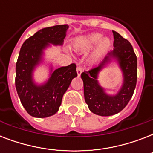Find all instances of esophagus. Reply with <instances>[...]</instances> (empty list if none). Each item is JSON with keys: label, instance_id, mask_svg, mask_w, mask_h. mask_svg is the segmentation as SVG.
I'll return each mask as SVG.
<instances>
[{"label": "esophagus", "instance_id": "obj_1", "mask_svg": "<svg viewBox=\"0 0 153 153\" xmlns=\"http://www.w3.org/2000/svg\"><path fill=\"white\" fill-rule=\"evenodd\" d=\"M82 68L81 67H77V74L79 76H80V74H82Z\"/></svg>", "mask_w": 153, "mask_h": 153}]
</instances>
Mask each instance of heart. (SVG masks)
I'll return each instance as SVG.
<instances>
[{
  "label": "heart",
  "mask_w": 153,
  "mask_h": 153,
  "mask_svg": "<svg viewBox=\"0 0 153 153\" xmlns=\"http://www.w3.org/2000/svg\"><path fill=\"white\" fill-rule=\"evenodd\" d=\"M102 35L99 33H91L83 36L79 37L73 43V48L75 51H89L96 46L91 59L93 60L98 59L110 46V41L108 38H102Z\"/></svg>",
  "instance_id": "b5f03b06"
}]
</instances>
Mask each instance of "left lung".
Masks as SVG:
<instances>
[{
    "mask_svg": "<svg viewBox=\"0 0 153 153\" xmlns=\"http://www.w3.org/2000/svg\"><path fill=\"white\" fill-rule=\"evenodd\" d=\"M113 34L114 48L98 66L81 74L86 103L92 113L99 116H111L121 112L132 98L137 79V59L133 47L119 33L113 31ZM114 61L122 71L123 81L116 94L109 95L100 85L98 76L103 68Z\"/></svg>",
    "mask_w": 153,
    "mask_h": 153,
    "instance_id": "obj_1",
    "label": "left lung"
}]
</instances>
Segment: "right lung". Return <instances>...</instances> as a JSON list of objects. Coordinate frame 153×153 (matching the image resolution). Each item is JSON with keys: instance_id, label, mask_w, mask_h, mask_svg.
<instances>
[{"instance_id": "add662e5", "label": "right lung", "mask_w": 153, "mask_h": 153, "mask_svg": "<svg viewBox=\"0 0 153 153\" xmlns=\"http://www.w3.org/2000/svg\"><path fill=\"white\" fill-rule=\"evenodd\" d=\"M69 26L55 25L39 30L26 39L20 48L16 65V89L27 114L35 117H48L57 113L65 92L72 79L77 77L76 65L53 69L50 65L49 78L36 83L34 71L44 62V50L51 46H62Z\"/></svg>"}]
</instances>
